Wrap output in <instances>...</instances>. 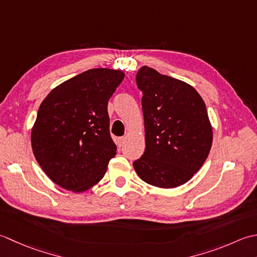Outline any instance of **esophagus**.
I'll use <instances>...</instances> for the list:
<instances>
[{
	"mask_svg": "<svg viewBox=\"0 0 257 257\" xmlns=\"http://www.w3.org/2000/svg\"><path fill=\"white\" fill-rule=\"evenodd\" d=\"M125 141H126V139H125V138H119V139H117V145H118V148H121V146L124 145Z\"/></svg>",
	"mask_w": 257,
	"mask_h": 257,
	"instance_id": "obj_1",
	"label": "esophagus"
}]
</instances>
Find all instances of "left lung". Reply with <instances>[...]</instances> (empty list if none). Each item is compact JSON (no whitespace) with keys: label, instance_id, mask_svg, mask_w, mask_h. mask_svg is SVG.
<instances>
[{"label":"left lung","instance_id":"8db88e82","mask_svg":"<svg viewBox=\"0 0 257 257\" xmlns=\"http://www.w3.org/2000/svg\"><path fill=\"white\" fill-rule=\"evenodd\" d=\"M136 84L143 92L145 151L133 166L156 187L185 184L206 161L213 130L205 103L193 86L142 66Z\"/></svg>","mask_w":257,"mask_h":257}]
</instances>
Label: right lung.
<instances>
[{
	"label": "right lung",
	"mask_w": 257,
	"mask_h": 257,
	"mask_svg": "<svg viewBox=\"0 0 257 257\" xmlns=\"http://www.w3.org/2000/svg\"><path fill=\"white\" fill-rule=\"evenodd\" d=\"M123 78L118 70H88L57 85L41 103L31 144L55 184L81 193L103 179L116 155L107 102Z\"/></svg>",
	"instance_id": "1"
}]
</instances>
